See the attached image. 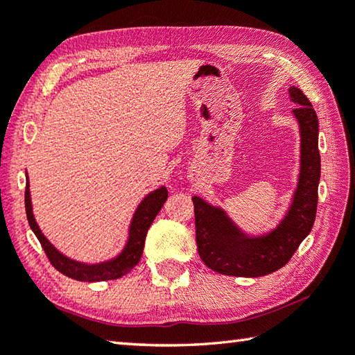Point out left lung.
I'll list each match as a JSON object with an SVG mask.
<instances>
[{
	"mask_svg": "<svg viewBox=\"0 0 355 355\" xmlns=\"http://www.w3.org/2000/svg\"><path fill=\"white\" fill-rule=\"evenodd\" d=\"M288 93L298 104L293 114L301 133V171L293 202L278 227L268 234L250 237L231 222L223 209L192 197L198 254L205 266L217 273L243 278L273 273L286 266L313 227L321 172L318 118L300 88L290 87Z\"/></svg>",
	"mask_w": 355,
	"mask_h": 355,
	"instance_id": "obj_1",
	"label": "left lung"
}]
</instances>
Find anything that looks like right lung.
I'll list each match as a JSON object with an SVG mask.
<instances>
[{
	"label": "right lung",
	"instance_id": "1",
	"mask_svg": "<svg viewBox=\"0 0 355 355\" xmlns=\"http://www.w3.org/2000/svg\"><path fill=\"white\" fill-rule=\"evenodd\" d=\"M167 200V189L161 186L159 189L150 192L143 202L139 203L138 209L135 211V216L132 218L130 230H128V241L125 243L124 250L114 257L112 261L101 262V263H82L69 259V257L63 256L60 251L54 248V245L42 234L40 228L32 214V205H31V194H29V180H26V192H24V206H26V216H28V222L31 230L34 231L37 239L40 241L42 247L46 253L49 262L53 267L59 270L68 278H73L76 281L83 282H98V281H108V279H118L121 276L127 275L130 270L139 262L141 256H143L144 250V241L149 231L153 218L161 209Z\"/></svg>",
	"mask_w": 355,
	"mask_h": 355
}]
</instances>
